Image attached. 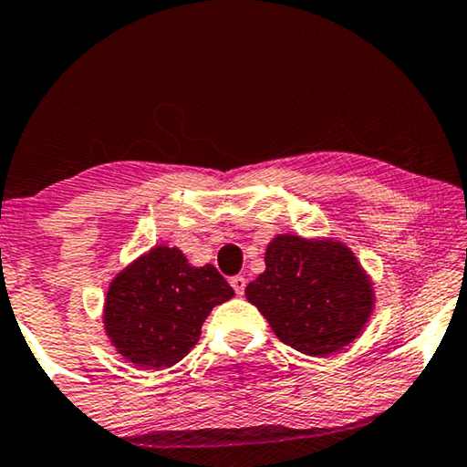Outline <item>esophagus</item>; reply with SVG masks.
Wrapping results in <instances>:
<instances>
[{"label": "esophagus", "instance_id": "1", "mask_svg": "<svg viewBox=\"0 0 467 467\" xmlns=\"http://www.w3.org/2000/svg\"><path fill=\"white\" fill-rule=\"evenodd\" d=\"M229 283H232L234 291L238 293V296H242V293H244V289H246V278L244 276H234L232 280H229Z\"/></svg>", "mask_w": 467, "mask_h": 467}]
</instances>
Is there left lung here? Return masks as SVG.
Returning <instances> with one entry per match:
<instances>
[{
  "mask_svg": "<svg viewBox=\"0 0 467 467\" xmlns=\"http://www.w3.org/2000/svg\"><path fill=\"white\" fill-rule=\"evenodd\" d=\"M246 299L280 342L327 357L361 336L374 310V286L342 242L280 234L267 244L265 272L246 286Z\"/></svg>",
  "mask_w": 467,
  "mask_h": 467,
  "instance_id": "left-lung-1",
  "label": "left lung"
}]
</instances>
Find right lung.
Instances as JSON below:
<instances>
[{"instance_id":"1","label":"right lung","mask_w":467,"mask_h":467,"mask_svg":"<svg viewBox=\"0 0 467 467\" xmlns=\"http://www.w3.org/2000/svg\"><path fill=\"white\" fill-rule=\"evenodd\" d=\"M234 289L214 265H191L182 251L155 246L108 286L104 329L125 361L171 368L200 340L202 325Z\"/></svg>"}]
</instances>
